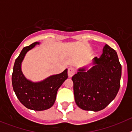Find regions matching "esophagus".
<instances>
[{"instance_id": "34e87169", "label": "esophagus", "mask_w": 132, "mask_h": 132, "mask_svg": "<svg viewBox=\"0 0 132 132\" xmlns=\"http://www.w3.org/2000/svg\"><path fill=\"white\" fill-rule=\"evenodd\" d=\"M68 75L69 77H71L72 76H73V75L75 73V69L73 67H69V68L68 69Z\"/></svg>"}]
</instances>
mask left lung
<instances>
[{
	"mask_svg": "<svg viewBox=\"0 0 132 132\" xmlns=\"http://www.w3.org/2000/svg\"><path fill=\"white\" fill-rule=\"evenodd\" d=\"M93 66L78 69L72 77L75 101L84 110L98 112L115 98L120 87L122 66L116 52L106 44L100 57L93 58Z\"/></svg>",
	"mask_w": 132,
	"mask_h": 132,
	"instance_id": "8db88e82",
	"label": "left lung"
}]
</instances>
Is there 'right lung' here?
<instances>
[{
	"label": "right lung",
	"instance_id": "add662e5",
	"mask_svg": "<svg viewBox=\"0 0 132 132\" xmlns=\"http://www.w3.org/2000/svg\"><path fill=\"white\" fill-rule=\"evenodd\" d=\"M39 42H34L24 47L16 59L12 75L14 91L20 102L27 108L42 111L53 105L59 87L68 77L67 69L61 73L53 75L40 82H32L23 75L21 65L26 54Z\"/></svg>",
	"mask_w": 132,
	"mask_h": 132
}]
</instances>
